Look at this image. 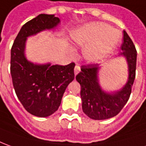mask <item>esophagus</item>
Returning <instances> with one entry per match:
<instances>
[{"label":"esophagus","mask_w":146,"mask_h":146,"mask_svg":"<svg viewBox=\"0 0 146 146\" xmlns=\"http://www.w3.org/2000/svg\"><path fill=\"white\" fill-rule=\"evenodd\" d=\"M80 71V67L78 66V65H76L75 67V69H74V72H75V75H78L79 74V72Z\"/></svg>","instance_id":"1"}]
</instances>
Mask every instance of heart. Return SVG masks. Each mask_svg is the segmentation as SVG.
<instances>
[{
	"label": "heart",
	"mask_w": 146,
	"mask_h": 146,
	"mask_svg": "<svg viewBox=\"0 0 146 146\" xmlns=\"http://www.w3.org/2000/svg\"><path fill=\"white\" fill-rule=\"evenodd\" d=\"M71 38L80 48L89 63H97L109 56L121 40L120 33L110 25L91 22L79 27L71 34Z\"/></svg>",
	"instance_id": "1"
}]
</instances>
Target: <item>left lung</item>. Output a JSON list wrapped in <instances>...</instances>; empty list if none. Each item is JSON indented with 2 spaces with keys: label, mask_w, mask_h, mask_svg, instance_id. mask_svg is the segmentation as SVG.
<instances>
[{
  "label": "left lung",
  "mask_w": 146,
  "mask_h": 146,
  "mask_svg": "<svg viewBox=\"0 0 146 146\" xmlns=\"http://www.w3.org/2000/svg\"><path fill=\"white\" fill-rule=\"evenodd\" d=\"M122 52L118 56L124 57L128 65V79L120 90L106 92L99 84L98 72L101 67L98 64L82 66L81 71L76 75V80L81 86L80 95L82 108L88 117L94 120H104L116 116L124 107L131 94L135 79L137 51L132 40L123 31Z\"/></svg>",
  "instance_id": "8db88e82"
}]
</instances>
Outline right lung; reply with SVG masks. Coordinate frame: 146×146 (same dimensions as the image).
Here are the masks:
<instances>
[{"label": "right lung", "mask_w": 146, "mask_h": 146, "mask_svg": "<svg viewBox=\"0 0 146 146\" xmlns=\"http://www.w3.org/2000/svg\"><path fill=\"white\" fill-rule=\"evenodd\" d=\"M60 22L55 15H38L22 26L11 49L10 72L15 92L25 110L36 117H48L58 110L67 86L75 78V64L30 62L25 56L26 41L37 33L56 29Z\"/></svg>", "instance_id": "right-lung-1"}]
</instances>
